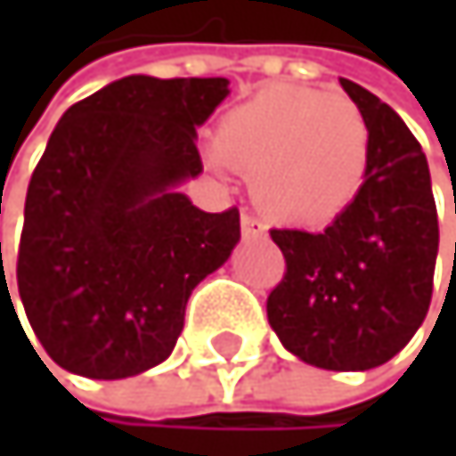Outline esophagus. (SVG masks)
Here are the masks:
<instances>
[{
	"mask_svg": "<svg viewBox=\"0 0 456 456\" xmlns=\"http://www.w3.org/2000/svg\"><path fill=\"white\" fill-rule=\"evenodd\" d=\"M240 230H243V238H259V235H265V224H262L251 213H243L240 216Z\"/></svg>",
	"mask_w": 456,
	"mask_h": 456,
	"instance_id": "34e87169",
	"label": "esophagus"
}]
</instances>
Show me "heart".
I'll use <instances>...</instances> for the list:
<instances>
[{
  "label": "heart",
  "instance_id": "heart-1",
  "mask_svg": "<svg viewBox=\"0 0 456 456\" xmlns=\"http://www.w3.org/2000/svg\"><path fill=\"white\" fill-rule=\"evenodd\" d=\"M213 161L248 175L265 213L317 224L358 194L370 164V126L345 93L279 84L224 114Z\"/></svg>",
  "mask_w": 456,
  "mask_h": 456
}]
</instances>
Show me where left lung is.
Listing matches in <instances>:
<instances>
[{"instance_id": "obj_1", "label": "left lung", "mask_w": 456, "mask_h": 456, "mask_svg": "<svg viewBox=\"0 0 456 456\" xmlns=\"http://www.w3.org/2000/svg\"><path fill=\"white\" fill-rule=\"evenodd\" d=\"M339 81L370 126L363 185L322 232L271 230L287 268L268 295V322L301 361L358 372L394 358L427 317L437 210L405 122L355 81Z\"/></svg>"}]
</instances>
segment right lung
<instances>
[{"mask_svg":"<svg viewBox=\"0 0 456 456\" xmlns=\"http://www.w3.org/2000/svg\"><path fill=\"white\" fill-rule=\"evenodd\" d=\"M226 84L126 76L51 134L27 188L15 279L62 370L119 380L167 361L191 289L240 240L238 208L205 213L175 191L202 172L197 128Z\"/></svg>","mask_w":456,"mask_h":456,"instance_id":"1","label":"right lung"}]
</instances>
